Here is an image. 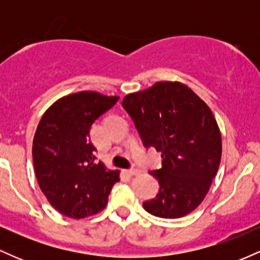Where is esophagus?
<instances>
[{
	"label": "esophagus",
	"instance_id": "esophagus-1",
	"mask_svg": "<svg viewBox=\"0 0 260 260\" xmlns=\"http://www.w3.org/2000/svg\"><path fill=\"white\" fill-rule=\"evenodd\" d=\"M127 174L129 175V176H136V175L140 174V171H139L138 169H131V170H128V171H127Z\"/></svg>",
	"mask_w": 260,
	"mask_h": 260
}]
</instances>
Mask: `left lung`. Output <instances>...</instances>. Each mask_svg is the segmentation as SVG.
Returning a JSON list of instances; mask_svg holds the SVG:
<instances>
[{
	"label": "left lung",
	"instance_id": "1",
	"mask_svg": "<svg viewBox=\"0 0 260 260\" xmlns=\"http://www.w3.org/2000/svg\"><path fill=\"white\" fill-rule=\"evenodd\" d=\"M122 106L145 147L162 157V168L150 172L159 193L143 208L164 219L192 213L204 201L221 160V133L210 107L186 84L168 80L126 95Z\"/></svg>",
	"mask_w": 260,
	"mask_h": 260
}]
</instances>
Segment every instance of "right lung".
<instances>
[{
	"label": "right lung",
	"mask_w": 260,
	"mask_h": 260,
	"mask_svg": "<svg viewBox=\"0 0 260 260\" xmlns=\"http://www.w3.org/2000/svg\"><path fill=\"white\" fill-rule=\"evenodd\" d=\"M118 99L92 90L74 92L55 101L39 122L32 139L35 175L50 204L66 216L98 214L120 181L118 170L95 162L90 142L91 124Z\"/></svg>",
	"instance_id": "1"
}]
</instances>
